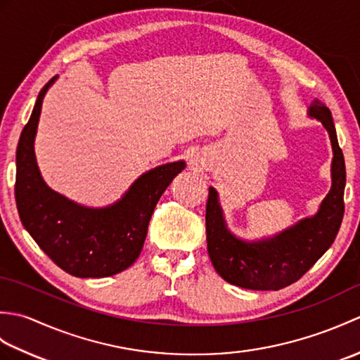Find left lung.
I'll return each mask as SVG.
<instances>
[{
	"label": "left lung",
	"mask_w": 360,
	"mask_h": 360,
	"mask_svg": "<svg viewBox=\"0 0 360 360\" xmlns=\"http://www.w3.org/2000/svg\"><path fill=\"white\" fill-rule=\"evenodd\" d=\"M309 108V116L320 120L333 145L330 193L314 217L298 221L272 238L244 241L229 231L218 192L209 188L205 205L207 250L215 271L231 285L254 290H278L302 278L317 259L331 248L338 235L345 204V159L339 147L331 111L322 102Z\"/></svg>",
	"instance_id": "1"
}]
</instances>
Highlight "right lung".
I'll return each mask as SVG.
<instances>
[{"label": "right lung", "mask_w": 360, "mask_h": 360, "mask_svg": "<svg viewBox=\"0 0 360 360\" xmlns=\"http://www.w3.org/2000/svg\"><path fill=\"white\" fill-rule=\"evenodd\" d=\"M56 79L40 91L18 141L15 201L20 219L40 249L65 272L80 278L111 277L139 257L153 210L186 162L151 168L108 207H83L53 192L38 170L34 141L43 97Z\"/></svg>", "instance_id": "right-lung-1"}]
</instances>
